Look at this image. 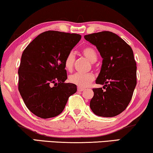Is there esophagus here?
Returning <instances> with one entry per match:
<instances>
[{
  "label": "esophagus",
  "instance_id": "esophagus-1",
  "mask_svg": "<svg viewBox=\"0 0 153 153\" xmlns=\"http://www.w3.org/2000/svg\"><path fill=\"white\" fill-rule=\"evenodd\" d=\"M84 90H85V89H83V88H78V92H82V91H84Z\"/></svg>",
  "mask_w": 153,
  "mask_h": 153
}]
</instances>
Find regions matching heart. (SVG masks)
I'll return each instance as SVG.
<instances>
[{"mask_svg": "<svg viewBox=\"0 0 153 153\" xmlns=\"http://www.w3.org/2000/svg\"><path fill=\"white\" fill-rule=\"evenodd\" d=\"M83 55L88 59L91 63H94L97 59V53L93 48L91 46H85L82 49ZM75 62V55L73 52H69L67 54L64 60V67L67 71H70L73 69ZM94 80L93 75L81 74V73H75L69 77V81L73 84L75 85L79 88H85L90 85V84Z\"/></svg>", "mask_w": 153, "mask_h": 153, "instance_id": "b5f03b06", "label": "heart"}]
</instances>
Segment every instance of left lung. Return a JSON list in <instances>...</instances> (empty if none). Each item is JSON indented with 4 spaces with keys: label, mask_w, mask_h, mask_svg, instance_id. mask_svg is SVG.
<instances>
[{
    "label": "left lung",
    "mask_w": 153,
    "mask_h": 153,
    "mask_svg": "<svg viewBox=\"0 0 153 153\" xmlns=\"http://www.w3.org/2000/svg\"><path fill=\"white\" fill-rule=\"evenodd\" d=\"M97 47L102 58L101 70L96 80L102 88L92 89L90 107L94 114L113 117L124 111L136 85V63L131 46L113 32L104 31L85 35Z\"/></svg>",
    "instance_id": "1"
}]
</instances>
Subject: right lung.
Returning a JSON list of instances; mask_svg holds the SVG:
<instances>
[{
    "label": "right lung",
    "instance_id": "add662e5",
    "mask_svg": "<svg viewBox=\"0 0 153 153\" xmlns=\"http://www.w3.org/2000/svg\"><path fill=\"white\" fill-rule=\"evenodd\" d=\"M78 34L47 31L23 51L18 70V90L26 107L36 117L59 115L77 87L65 83L64 60L80 40Z\"/></svg>",
    "mask_w": 153,
    "mask_h": 153
}]
</instances>
